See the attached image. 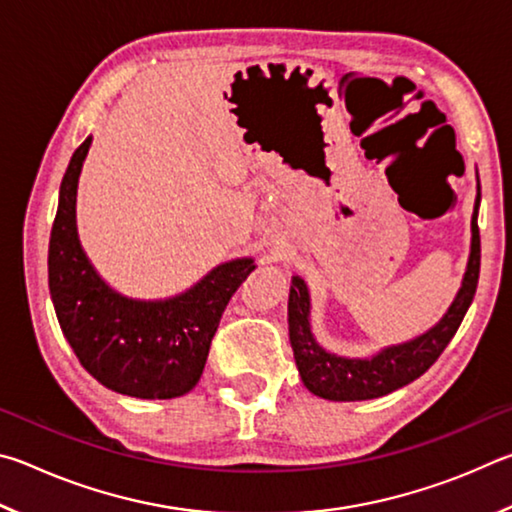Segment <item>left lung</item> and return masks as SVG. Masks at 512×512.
<instances>
[{
    "label": "left lung",
    "instance_id": "8db88e82",
    "mask_svg": "<svg viewBox=\"0 0 512 512\" xmlns=\"http://www.w3.org/2000/svg\"><path fill=\"white\" fill-rule=\"evenodd\" d=\"M479 205L481 185L476 176V201L472 212V241L470 257H467L465 275L452 305L438 320L411 341L386 345L370 357H343L329 352L316 341L311 332V296L307 282L300 275L291 277L289 289V341L293 359L300 372L302 384L309 393L332 402H359L375 400L411 384L413 379L424 375L436 361L447 343L452 341L463 316L470 309L476 282H479L481 266V237H479Z\"/></svg>",
    "mask_w": 512,
    "mask_h": 512
}]
</instances>
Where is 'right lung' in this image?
<instances>
[{"instance_id":"1","label":"right lung","mask_w":512,"mask_h":512,"mask_svg":"<svg viewBox=\"0 0 512 512\" xmlns=\"http://www.w3.org/2000/svg\"><path fill=\"white\" fill-rule=\"evenodd\" d=\"M92 137L74 151L60 183L49 239V291L60 329L81 366L110 391L171 400L192 391L232 293L255 271L253 257L214 266L171 298H128L85 255L76 228V189Z\"/></svg>"}]
</instances>
